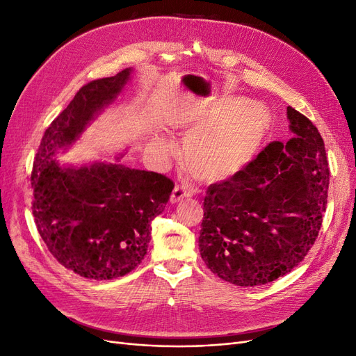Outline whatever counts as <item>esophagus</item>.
<instances>
[{
  "label": "esophagus",
  "mask_w": 356,
  "mask_h": 356,
  "mask_svg": "<svg viewBox=\"0 0 356 356\" xmlns=\"http://www.w3.org/2000/svg\"><path fill=\"white\" fill-rule=\"evenodd\" d=\"M193 193H195V191L191 186H184V184H176V188H175L170 200H172V204H176V202H179L180 199L192 197Z\"/></svg>",
  "instance_id": "obj_1"
}]
</instances>
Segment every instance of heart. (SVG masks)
Here are the masks:
<instances>
[{"instance_id":"obj_1","label":"heart","mask_w":356,"mask_h":356,"mask_svg":"<svg viewBox=\"0 0 356 356\" xmlns=\"http://www.w3.org/2000/svg\"><path fill=\"white\" fill-rule=\"evenodd\" d=\"M241 106V102H229L221 115L197 112L179 122V128L191 134L184 156L207 180H224L241 172L265 141L269 113L259 106ZM152 145L160 154L172 149V143L164 136H157Z\"/></svg>"}]
</instances>
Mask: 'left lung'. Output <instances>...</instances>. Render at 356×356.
<instances>
[{
	"label": "left lung",
	"mask_w": 356,
	"mask_h": 356,
	"mask_svg": "<svg viewBox=\"0 0 356 356\" xmlns=\"http://www.w3.org/2000/svg\"><path fill=\"white\" fill-rule=\"evenodd\" d=\"M293 138L273 141L241 172L207 189L199 252L221 280L272 282L312 249L329 192V163L313 122L289 106Z\"/></svg>",
	"instance_id": "1"
}]
</instances>
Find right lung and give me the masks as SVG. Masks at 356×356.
<instances>
[{
	"label": "right lung",
	"mask_w": 356,
	"mask_h": 356,
	"mask_svg": "<svg viewBox=\"0 0 356 356\" xmlns=\"http://www.w3.org/2000/svg\"><path fill=\"white\" fill-rule=\"evenodd\" d=\"M131 72L127 68L76 91L44 131L33 163L32 211L39 234L60 265L88 280H115L141 264L151 222L175 188L163 175L118 163L74 167L55 160L116 100Z\"/></svg>",
	"instance_id": "right-lung-1"
}]
</instances>
